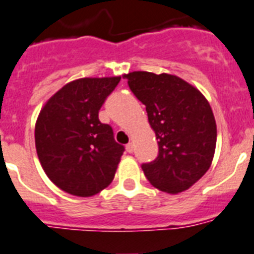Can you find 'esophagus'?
I'll list each match as a JSON object with an SVG mask.
<instances>
[{"label":"esophagus","mask_w":254,"mask_h":254,"mask_svg":"<svg viewBox=\"0 0 254 254\" xmlns=\"http://www.w3.org/2000/svg\"><path fill=\"white\" fill-rule=\"evenodd\" d=\"M126 150H127V153H133V150H135V149H133V144H132V142H129V144H127L126 145Z\"/></svg>","instance_id":"1"}]
</instances>
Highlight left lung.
<instances>
[{"label":"left lung","instance_id":"1","mask_svg":"<svg viewBox=\"0 0 254 254\" xmlns=\"http://www.w3.org/2000/svg\"><path fill=\"white\" fill-rule=\"evenodd\" d=\"M125 77L146 106L158 140V157L141 164L145 176L162 191L188 190L213 159L217 127L211 105L200 91L176 75L132 71Z\"/></svg>","mask_w":254,"mask_h":254}]
</instances>
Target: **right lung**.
Listing matches in <instances>:
<instances>
[{
	"label": "right lung",
	"instance_id": "add662e5",
	"mask_svg": "<svg viewBox=\"0 0 254 254\" xmlns=\"http://www.w3.org/2000/svg\"><path fill=\"white\" fill-rule=\"evenodd\" d=\"M121 77L81 78L65 84L43 106L36 123L37 155L58 188L91 196L114 179L125 146L99 110Z\"/></svg>",
	"mask_w": 254,
	"mask_h": 254
}]
</instances>
